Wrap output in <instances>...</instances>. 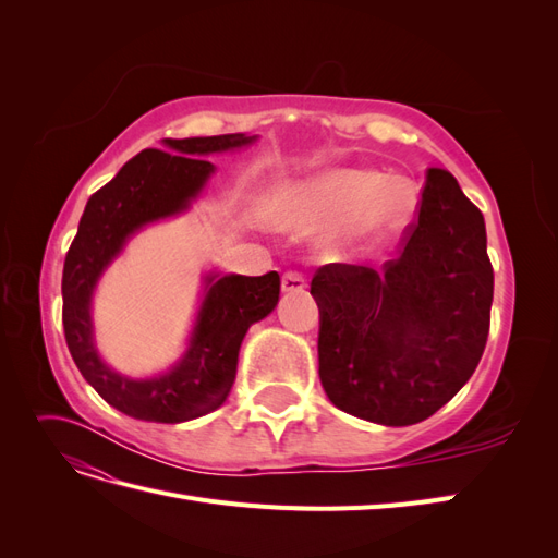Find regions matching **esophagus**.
<instances>
[{
    "label": "esophagus",
    "instance_id": "1",
    "mask_svg": "<svg viewBox=\"0 0 558 558\" xmlns=\"http://www.w3.org/2000/svg\"><path fill=\"white\" fill-rule=\"evenodd\" d=\"M281 289L283 291H302L305 289V277L295 272V269H289V272H283V277H281Z\"/></svg>",
    "mask_w": 558,
    "mask_h": 558
}]
</instances>
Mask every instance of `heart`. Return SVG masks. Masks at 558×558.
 <instances>
[{
    "label": "heart",
    "instance_id": "b5f03b06",
    "mask_svg": "<svg viewBox=\"0 0 558 558\" xmlns=\"http://www.w3.org/2000/svg\"><path fill=\"white\" fill-rule=\"evenodd\" d=\"M418 193L408 179H388L375 170H332L286 197L275 223L293 230L342 228L356 244L377 246L408 226Z\"/></svg>",
    "mask_w": 558,
    "mask_h": 558
}]
</instances>
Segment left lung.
I'll return each instance as SVG.
<instances>
[{
  "mask_svg": "<svg viewBox=\"0 0 558 558\" xmlns=\"http://www.w3.org/2000/svg\"><path fill=\"white\" fill-rule=\"evenodd\" d=\"M318 377L335 408L384 426L433 416L472 377L492 324L484 216L430 167L400 256L316 269Z\"/></svg>",
  "mask_w": 558,
  "mask_h": 558,
  "instance_id": "8db88e82",
  "label": "left lung"
}]
</instances>
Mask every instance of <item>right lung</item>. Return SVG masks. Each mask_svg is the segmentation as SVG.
Segmentation results:
<instances>
[{
    "label": "right lung",
    "instance_id": "add662e5",
    "mask_svg": "<svg viewBox=\"0 0 558 558\" xmlns=\"http://www.w3.org/2000/svg\"><path fill=\"white\" fill-rule=\"evenodd\" d=\"M253 142L244 134L165 140L172 150L146 148L90 195L62 269L64 340L81 375L116 410L142 421L181 424L226 402L238 375V356L251 324L277 307L281 279L209 277L191 347L181 363L154 379H128L99 361L93 344L90 295L99 275L142 226L189 207L214 172L202 156Z\"/></svg>",
    "mask_w": 558,
    "mask_h": 558
}]
</instances>
